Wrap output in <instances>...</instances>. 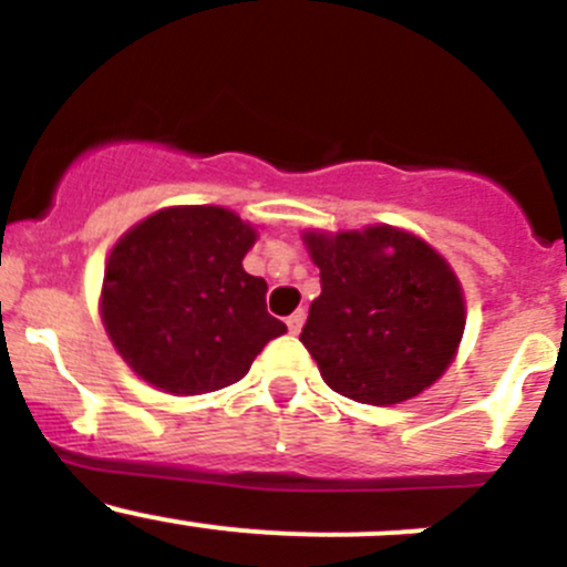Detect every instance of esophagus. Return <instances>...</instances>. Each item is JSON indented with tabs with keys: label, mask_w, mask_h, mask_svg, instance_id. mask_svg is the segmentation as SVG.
I'll list each match as a JSON object with an SVG mask.
<instances>
[{
	"label": "esophagus",
	"mask_w": 567,
	"mask_h": 567,
	"mask_svg": "<svg viewBox=\"0 0 567 567\" xmlns=\"http://www.w3.org/2000/svg\"><path fill=\"white\" fill-rule=\"evenodd\" d=\"M305 310H296L293 316L288 318V329H290V334H299L301 331V326H305Z\"/></svg>",
	"instance_id": "esophagus-1"
}]
</instances>
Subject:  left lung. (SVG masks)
<instances>
[{
  "mask_svg": "<svg viewBox=\"0 0 567 567\" xmlns=\"http://www.w3.org/2000/svg\"><path fill=\"white\" fill-rule=\"evenodd\" d=\"M320 268L301 342L342 398H416L453 362L466 323L461 282L422 238L390 225L305 233Z\"/></svg>",
  "mask_w": 567,
  "mask_h": 567,
  "instance_id": "obj_1",
  "label": "left lung"
}]
</instances>
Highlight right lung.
<instances>
[{
  "label": "right lung",
  "instance_id": "right-lung-1",
  "mask_svg": "<svg viewBox=\"0 0 567 567\" xmlns=\"http://www.w3.org/2000/svg\"><path fill=\"white\" fill-rule=\"evenodd\" d=\"M255 227L227 208H164L131 227L106 260L101 318L140 379L203 394L249 373L288 326L266 310V279L244 271Z\"/></svg>",
  "mask_w": 567,
  "mask_h": 567
}]
</instances>
